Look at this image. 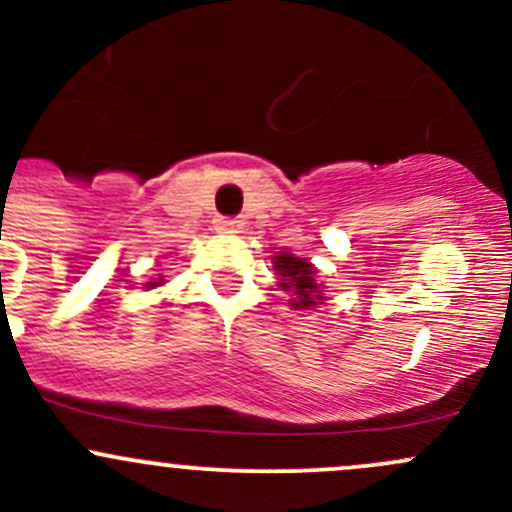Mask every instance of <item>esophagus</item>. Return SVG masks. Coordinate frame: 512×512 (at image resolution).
I'll return each mask as SVG.
<instances>
[{
    "instance_id": "esophagus-1",
    "label": "esophagus",
    "mask_w": 512,
    "mask_h": 512,
    "mask_svg": "<svg viewBox=\"0 0 512 512\" xmlns=\"http://www.w3.org/2000/svg\"><path fill=\"white\" fill-rule=\"evenodd\" d=\"M215 230L218 232H240L242 220L237 218H215Z\"/></svg>"
}]
</instances>
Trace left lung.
I'll use <instances>...</instances> for the list:
<instances>
[{"label": "left lung", "mask_w": 512, "mask_h": 512, "mask_svg": "<svg viewBox=\"0 0 512 512\" xmlns=\"http://www.w3.org/2000/svg\"><path fill=\"white\" fill-rule=\"evenodd\" d=\"M275 270L280 272V287L289 292L294 309H312L322 299L317 282H314V267L307 260L294 255H277Z\"/></svg>", "instance_id": "1"}]
</instances>
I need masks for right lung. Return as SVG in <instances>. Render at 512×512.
<instances>
[{
  "mask_svg": "<svg viewBox=\"0 0 512 512\" xmlns=\"http://www.w3.org/2000/svg\"><path fill=\"white\" fill-rule=\"evenodd\" d=\"M158 282H163V280H158ZM158 282H148V287H158Z\"/></svg>",
  "mask_w": 512,
  "mask_h": 512,
  "instance_id": "add662e5",
  "label": "right lung"
}]
</instances>
